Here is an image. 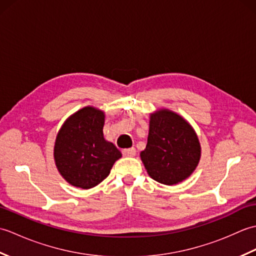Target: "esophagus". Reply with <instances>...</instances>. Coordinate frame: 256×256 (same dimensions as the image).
Wrapping results in <instances>:
<instances>
[{
  "label": "esophagus",
  "mask_w": 256,
  "mask_h": 256,
  "mask_svg": "<svg viewBox=\"0 0 256 256\" xmlns=\"http://www.w3.org/2000/svg\"><path fill=\"white\" fill-rule=\"evenodd\" d=\"M122 153L125 157H133V156H135V154H136V150H135L134 148H125L122 150Z\"/></svg>",
  "instance_id": "obj_1"
}]
</instances>
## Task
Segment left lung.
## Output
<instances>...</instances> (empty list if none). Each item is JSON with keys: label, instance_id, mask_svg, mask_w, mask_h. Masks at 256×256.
<instances>
[{"label": "left lung", "instance_id": "8db88e82", "mask_svg": "<svg viewBox=\"0 0 256 256\" xmlns=\"http://www.w3.org/2000/svg\"><path fill=\"white\" fill-rule=\"evenodd\" d=\"M140 156L150 178L172 186L187 179L197 168L201 145L186 118L162 108L150 114L148 144Z\"/></svg>", "mask_w": 256, "mask_h": 256}]
</instances>
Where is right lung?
<instances>
[{"label":"right lung","instance_id":"add662e5","mask_svg":"<svg viewBox=\"0 0 256 256\" xmlns=\"http://www.w3.org/2000/svg\"><path fill=\"white\" fill-rule=\"evenodd\" d=\"M104 111L84 106L62 125L54 146V160L59 174L72 186L96 187L108 176L122 154L103 135Z\"/></svg>","mask_w":256,"mask_h":256}]
</instances>
